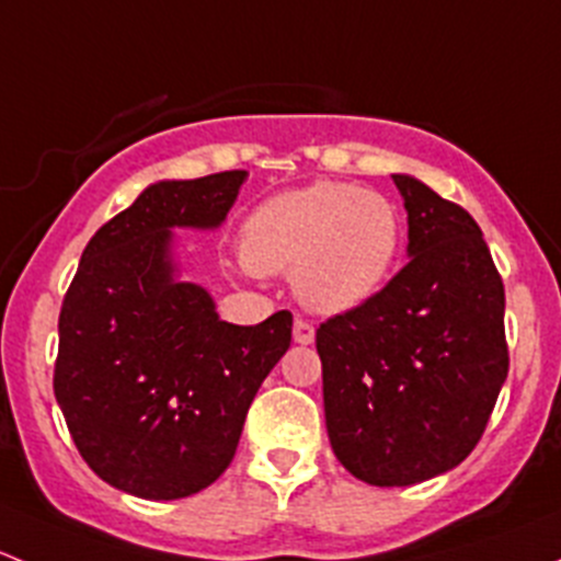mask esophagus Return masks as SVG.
Listing matches in <instances>:
<instances>
[{"instance_id": "esophagus-1", "label": "esophagus", "mask_w": 561, "mask_h": 561, "mask_svg": "<svg viewBox=\"0 0 561 561\" xmlns=\"http://www.w3.org/2000/svg\"><path fill=\"white\" fill-rule=\"evenodd\" d=\"M293 339L298 344H312L314 342V325L304 317H296V325H293Z\"/></svg>"}]
</instances>
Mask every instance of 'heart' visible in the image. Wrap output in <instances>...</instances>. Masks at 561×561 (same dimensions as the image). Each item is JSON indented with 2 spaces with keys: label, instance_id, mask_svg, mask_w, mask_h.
<instances>
[{
  "label": "heart",
  "instance_id": "b5f03b06",
  "mask_svg": "<svg viewBox=\"0 0 561 561\" xmlns=\"http://www.w3.org/2000/svg\"><path fill=\"white\" fill-rule=\"evenodd\" d=\"M401 217L375 190L314 181L260 203L241 254L257 274L293 271L296 296L320 314H344L377 296L399 257Z\"/></svg>",
  "mask_w": 561,
  "mask_h": 561
}]
</instances>
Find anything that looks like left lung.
<instances>
[{
    "mask_svg": "<svg viewBox=\"0 0 561 561\" xmlns=\"http://www.w3.org/2000/svg\"><path fill=\"white\" fill-rule=\"evenodd\" d=\"M410 263L377 296L317 328L331 448L369 485L458 467L505 386V285L478 222L412 175H393Z\"/></svg>",
    "mask_w": 561,
    "mask_h": 561,
    "instance_id": "1",
    "label": "left lung"
}]
</instances>
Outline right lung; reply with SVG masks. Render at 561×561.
I'll return each mask as SVG.
<instances>
[{"instance_id": "right-lung-1", "label": "right lung", "mask_w": 561, "mask_h": 561, "mask_svg": "<svg viewBox=\"0 0 561 561\" xmlns=\"http://www.w3.org/2000/svg\"><path fill=\"white\" fill-rule=\"evenodd\" d=\"M247 171L157 181L92 236L59 314L54 393L83 461L140 500L208 489L233 461L249 404L293 339L287 309L219 320L175 279L173 228L214 230Z\"/></svg>"}]
</instances>
